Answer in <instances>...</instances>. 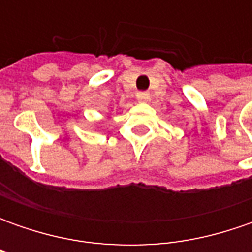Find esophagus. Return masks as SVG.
I'll list each match as a JSON object with an SVG mask.
<instances>
[{
	"instance_id": "1",
	"label": "esophagus",
	"mask_w": 252,
	"mask_h": 252,
	"mask_svg": "<svg viewBox=\"0 0 252 252\" xmlns=\"http://www.w3.org/2000/svg\"><path fill=\"white\" fill-rule=\"evenodd\" d=\"M137 99L140 102H146V101H149V98H150V94L149 92H146V91H140V92H137Z\"/></svg>"
}]
</instances>
